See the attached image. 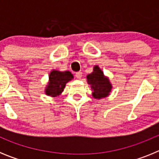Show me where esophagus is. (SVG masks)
Instances as JSON below:
<instances>
[{"instance_id":"obj_1","label":"esophagus","mask_w":159,"mask_h":159,"mask_svg":"<svg viewBox=\"0 0 159 159\" xmlns=\"http://www.w3.org/2000/svg\"><path fill=\"white\" fill-rule=\"evenodd\" d=\"M75 75L77 79H81L82 78V72L81 71H78V72L75 73Z\"/></svg>"}]
</instances>
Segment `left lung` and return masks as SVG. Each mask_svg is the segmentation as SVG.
<instances>
[{
  "mask_svg": "<svg viewBox=\"0 0 159 159\" xmlns=\"http://www.w3.org/2000/svg\"><path fill=\"white\" fill-rule=\"evenodd\" d=\"M87 80L93 91L92 95L94 98L99 99L109 95L112 88L111 84L98 66H95L93 71L87 75Z\"/></svg>",
  "mask_w": 159,
  "mask_h": 159,
  "instance_id": "left-lung-1",
  "label": "left lung"
}]
</instances>
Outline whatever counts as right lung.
Wrapping results in <instances>:
<instances>
[{
  "instance_id": "1",
  "label": "right lung",
  "mask_w": 159,
  "mask_h": 159,
  "mask_svg": "<svg viewBox=\"0 0 159 159\" xmlns=\"http://www.w3.org/2000/svg\"><path fill=\"white\" fill-rule=\"evenodd\" d=\"M73 78L70 71H59L53 70L49 75V83L45 89L46 95L56 97L64 91L65 85Z\"/></svg>"
}]
</instances>
